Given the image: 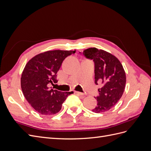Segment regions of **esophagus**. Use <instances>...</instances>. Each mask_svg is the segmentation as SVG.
<instances>
[{
  "instance_id": "esophagus-1",
  "label": "esophagus",
  "mask_w": 151,
  "mask_h": 151,
  "mask_svg": "<svg viewBox=\"0 0 151 151\" xmlns=\"http://www.w3.org/2000/svg\"><path fill=\"white\" fill-rule=\"evenodd\" d=\"M76 93L78 94L81 96H85L86 95V93H81V92H78V91H76Z\"/></svg>"
}]
</instances>
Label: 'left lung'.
<instances>
[{
  "instance_id": "obj_1",
  "label": "left lung",
  "mask_w": 151,
  "mask_h": 151,
  "mask_svg": "<svg viewBox=\"0 0 151 151\" xmlns=\"http://www.w3.org/2000/svg\"><path fill=\"white\" fill-rule=\"evenodd\" d=\"M88 58L93 59L95 63V84L102 82L104 85L98 89L97 106L93 111L102 113L110 109L119 101L124 92L126 74L121 62L113 55L96 48L84 50Z\"/></svg>"
}]
</instances>
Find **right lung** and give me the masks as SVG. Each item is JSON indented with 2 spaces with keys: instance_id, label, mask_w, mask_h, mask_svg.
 Here are the masks:
<instances>
[{
  "instance_id": "obj_1",
  "label": "right lung",
  "mask_w": 151,
  "mask_h": 151,
  "mask_svg": "<svg viewBox=\"0 0 151 151\" xmlns=\"http://www.w3.org/2000/svg\"><path fill=\"white\" fill-rule=\"evenodd\" d=\"M74 51L52 50L33 57L26 63L21 78L22 93L35 110L44 115L57 113L68 95L74 92L49 89L48 84H56L57 73L64 59Z\"/></svg>"
}]
</instances>
